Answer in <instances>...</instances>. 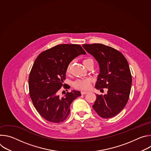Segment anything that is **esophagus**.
I'll return each instance as SVG.
<instances>
[{
	"instance_id": "esophagus-1",
	"label": "esophagus",
	"mask_w": 151,
	"mask_h": 151,
	"mask_svg": "<svg viewBox=\"0 0 151 151\" xmlns=\"http://www.w3.org/2000/svg\"><path fill=\"white\" fill-rule=\"evenodd\" d=\"M81 94H82V95H84V94H87V93H88V92H87V91H81Z\"/></svg>"
}]
</instances>
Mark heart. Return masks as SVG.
Masks as SVG:
<instances>
[{
  "mask_svg": "<svg viewBox=\"0 0 151 151\" xmlns=\"http://www.w3.org/2000/svg\"><path fill=\"white\" fill-rule=\"evenodd\" d=\"M82 63L85 67L88 68L90 64H94V60L91 58H87L82 60ZM70 72V64L68 66L66 69V73L69 74ZM92 80L90 78L76 79L73 82V87L77 90L85 91L87 90L91 87Z\"/></svg>",
  "mask_w": 151,
  "mask_h": 151,
  "instance_id": "b5f03b06",
  "label": "heart"
}]
</instances>
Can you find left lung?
I'll list each match as a JSON object with an SVG mask.
<instances>
[{
	"instance_id": "1",
	"label": "left lung",
	"mask_w": 151,
	"mask_h": 151,
	"mask_svg": "<svg viewBox=\"0 0 151 151\" xmlns=\"http://www.w3.org/2000/svg\"><path fill=\"white\" fill-rule=\"evenodd\" d=\"M82 47L99 64L95 87L107 89L106 95L96 94L93 109L103 118H112L124 108L130 96L132 77L128 61L120 51L109 46L93 44Z\"/></svg>"
}]
</instances>
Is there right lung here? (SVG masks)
I'll return each mask as SVG.
<instances>
[{
    "instance_id": "1",
    "label": "right lung",
    "mask_w": 151,
    "mask_h": 151,
    "mask_svg": "<svg viewBox=\"0 0 151 151\" xmlns=\"http://www.w3.org/2000/svg\"><path fill=\"white\" fill-rule=\"evenodd\" d=\"M78 44H61L42 52L36 58L29 77V95L35 109L45 120L54 123L63 122L70 113L72 101L81 96L78 91L58 96L61 88L70 86L63 83L66 69L77 56L85 54Z\"/></svg>"
}]
</instances>
